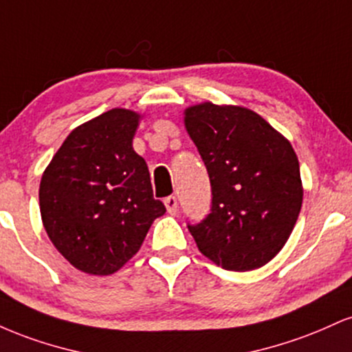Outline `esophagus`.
<instances>
[{"label":"esophagus","instance_id":"34e87169","mask_svg":"<svg viewBox=\"0 0 352 352\" xmlns=\"http://www.w3.org/2000/svg\"><path fill=\"white\" fill-rule=\"evenodd\" d=\"M165 207H167V212L170 213V215H175L177 213V208H179V201H177V197H167V199L164 200Z\"/></svg>","mask_w":352,"mask_h":352}]
</instances>
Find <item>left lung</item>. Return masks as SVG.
I'll return each instance as SVG.
<instances>
[{
	"instance_id": "obj_1",
	"label": "left lung",
	"mask_w": 352,
	"mask_h": 352,
	"mask_svg": "<svg viewBox=\"0 0 352 352\" xmlns=\"http://www.w3.org/2000/svg\"><path fill=\"white\" fill-rule=\"evenodd\" d=\"M184 120L212 185L210 213L188 223L193 240L221 268H260L285 246L300 215L302 185L292 144L240 106L204 102L188 107Z\"/></svg>"
}]
</instances>
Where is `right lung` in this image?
Listing matches in <instances>:
<instances>
[{
    "label": "right lung",
    "mask_w": 352,
    "mask_h": 352,
    "mask_svg": "<svg viewBox=\"0 0 352 352\" xmlns=\"http://www.w3.org/2000/svg\"><path fill=\"white\" fill-rule=\"evenodd\" d=\"M140 116L112 109L67 135L39 185L44 230L74 268L116 273L139 252L165 207L132 147Z\"/></svg>",
    "instance_id": "add662e5"
}]
</instances>
